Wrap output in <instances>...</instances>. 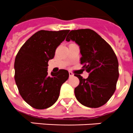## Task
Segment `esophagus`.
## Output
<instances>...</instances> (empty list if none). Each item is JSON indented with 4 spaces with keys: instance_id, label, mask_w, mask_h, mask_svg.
Instances as JSON below:
<instances>
[{
    "instance_id": "1",
    "label": "esophagus",
    "mask_w": 133,
    "mask_h": 133,
    "mask_svg": "<svg viewBox=\"0 0 133 133\" xmlns=\"http://www.w3.org/2000/svg\"><path fill=\"white\" fill-rule=\"evenodd\" d=\"M69 76L70 77H72V76H74V74L72 72H69Z\"/></svg>"
}]
</instances>
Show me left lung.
I'll return each mask as SVG.
<instances>
[{
    "instance_id": "8db88e82",
    "label": "left lung",
    "mask_w": 133,
    "mask_h": 133,
    "mask_svg": "<svg viewBox=\"0 0 133 133\" xmlns=\"http://www.w3.org/2000/svg\"><path fill=\"white\" fill-rule=\"evenodd\" d=\"M74 41L80 47L82 68L89 73L87 79L78 77L79 84L75 88L76 99L90 108L105 104L115 92L119 77L118 61L108 43L90 29L70 31L66 41Z\"/></svg>"
}]
</instances>
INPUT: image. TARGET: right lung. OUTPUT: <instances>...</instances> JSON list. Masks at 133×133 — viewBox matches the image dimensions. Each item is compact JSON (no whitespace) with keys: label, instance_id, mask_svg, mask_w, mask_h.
Listing matches in <instances>:
<instances>
[{"label":"right lung","instance_id":"1","mask_svg":"<svg viewBox=\"0 0 133 133\" xmlns=\"http://www.w3.org/2000/svg\"><path fill=\"white\" fill-rule=\"evenodd\" d=\"M69 30H40L29 38L17 54L15 81L22 99L33 108L44 109L54 104L69 74L61 69L48 76V62L65 40Z\"/></svg>","mask_w":133,"mask_h":133}]
</instances>
